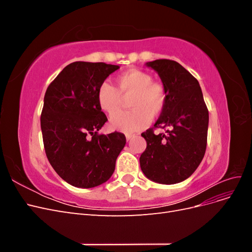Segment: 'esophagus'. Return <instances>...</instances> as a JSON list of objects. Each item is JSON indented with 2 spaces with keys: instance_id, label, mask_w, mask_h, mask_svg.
<instances>
[{
  "instance_id": "34e87169",
  "label": "esophagus",
  "mask_w": 252,
  "mask_h": 252,
  "mask_svg": "<svg viewBox=\"0 0 252 252\" xmlns=\"http://www.w3.org/2000/svg\"><path fill=\"white\" fill-rule=\"evenodd\" d=\"M132 138H134V134H126V140L130 141Z\"/></svg>"
}]
</instances>
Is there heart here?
Instances as JSON below:
<instances>
[{"instance_id": "1", "label": "heart", "mask_w": 252, "mask_h": 252, "mask_svg": "<svg viewBox=\"0 0 252 252\" xmlns=\"http://www.w3.org/2000/svg\"><path fill=\"white\" fill-rule=\"evenodd\" d=\"M118 86L119 89L105 81L96 93L98 107L109 116L119 110L122 96H132L128 103L130 112L111 117L110 127L113 130L138 132L149 125L151 118H157L163 112L167 102L166 89L163 84L152 82L149 73L139 69L128 70L119 77Z\"/></svg>"}]
</instances>
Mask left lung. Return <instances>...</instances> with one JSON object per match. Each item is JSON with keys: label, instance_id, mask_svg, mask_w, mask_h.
<instances>
[{"label": "left lung", "instance_id": "1", "mask_svg": "<svg viewBox=\"0 0 252 252\" xmlns=\"http://www.w3.org/2000/svg\"><path fill=\"white\" fill-rule=\"evenodd\" d=\"M146 66L158 72L167 93L166 106L155 127L166 133L143 132L147 147L140 165L146 177L159 184L185 181L199 167L207 145L209 114L200 84L175 61L156 60Z\"/></svg>", "mask_w": 252, "mask_h": 252}]
</instances>
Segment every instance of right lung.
Returning <instances> with one entry per match:
<instances>
[{"label": "right lung", "instance_id": "add662e5", "mask_svg": "<svg viewBox=\"0 0 252 252\" xmlns=\"http://www.w3.org/2000/svg\"><path fill=\"white\" fill-rule=\"evenodd\" d=\"M119 68L73 62L45 94L41 114L45 152L52 168L74 187L93 188L108 181L126 144L121 132L97 133L107 121L96 101L97 88Z\"/></svg>", "mask_w": 252, "mask_h": 252}]
</instances>
